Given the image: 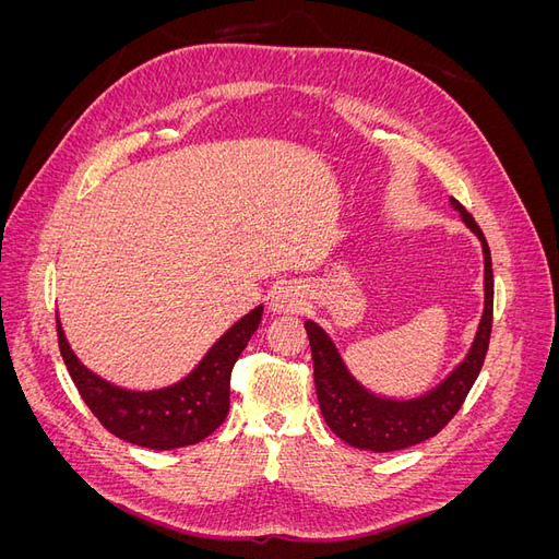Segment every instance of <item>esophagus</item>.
I'll return each mask as SVG.
<instances>
[{
  "label": "esophagus",
  "instance_id": "1",
  "mask_svg": "<svg viewBox=\"0 0 559 559\" xmlns=\"http://www.w3.org/2000/svg\"><path fill=\"white\" fill-rule=\"evenodd\" d=\"M302 306V294L294 284H282L270 296V308L273 312H296Z\"/></svg>",
  "mask_w": 559,
  "mask_h": 559
}]
</instances>
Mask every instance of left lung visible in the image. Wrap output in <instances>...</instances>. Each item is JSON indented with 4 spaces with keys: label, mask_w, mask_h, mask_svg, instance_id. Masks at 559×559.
<instances>
[{
    "label": "left lung",
    "mask_w": 559,
    "mask_h": 559,
    "mask_svg": "<svg viewBox=\"0 0 559 559\" xmlns=\"http://www.w3.org/2000/svg\"><path fill=\"white\" fill-rule=\"evenodd\" d=\"M452 207L462 214L464 224L478 235L485 253V310L480 326L476 333L464 361L452 373L425 396L411 401H394L370 394L352 378L347 366L343 364L331 337L314 321H306V331L310 337L312 366H314V386L321 415H324L329 429L343 438L352 448L373 450V452H394L417 445L427 438L436 436L448 421L462 408L466 394L476 382L487 345L492 333V308H495V275L492 257L480 226L476 224L462 202L450 198Z\"/></svg>",
    "instance_id": "left-lung-1"
}]
</instances>
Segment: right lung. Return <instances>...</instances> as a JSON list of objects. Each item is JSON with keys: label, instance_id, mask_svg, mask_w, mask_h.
I'll return each mask as SVG.
<instances>
[{"label": "right lung", "instance_id": "right-lung-1", "mask_svg": "<svg viewBox=\"0 0 559 559\" xmlns=\"http://www.w3.org/2000/svg\"><path fill=\"white\" fill-rule=\"evenodd\" d=\"M261 314V306L245 314L218 337L189 378L156 392H130L97 378L74 357L58 319L56 324L64 366L99 425L132 445L175 450L195 445L222 427L230 408L233 366L259 329Z\"/></svg>", "mask_w": 559, "mask_h": 559}]
</instances>
